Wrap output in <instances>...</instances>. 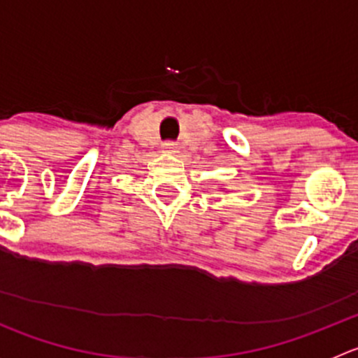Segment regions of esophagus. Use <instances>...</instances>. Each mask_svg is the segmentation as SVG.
<instances>
[{"label": "esophagus", "instance_id": "1", "mask_svg": "<svg viewBox=\"0 0 358 358\" xmlns=\"http://www.w3.org/2000/svg\"><path fill=\"white\" fill-rule=\"evenodd\" d=\"M176 149H178V145H176L175 142H164V143H162V152L175 154Z\"/></svg>", "mask_w": 358, "mask_h": 358}]
</instances>
